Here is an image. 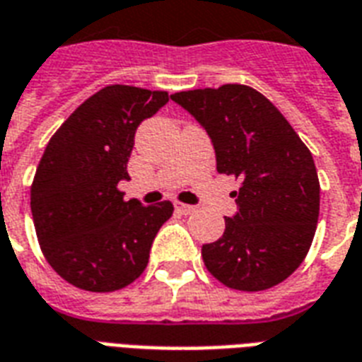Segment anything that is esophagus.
Wrapping results in <instances>:
<instances>
[{"label": "esophagus", "instance_id": "34e87169", "mask_svg": "<svg viewBox=\"0 0 362 362\" xmlns=\"http://www.w3.org/2000/svg\"><path fill=\"white\" fill-rule=\"evenodd\" d=\"M174 209H176V213H182V215H192L195 211L194 205H186L180 202H174Z\"/></svg>", "mask_w": 362, "mask_h": 362}]
</instances>
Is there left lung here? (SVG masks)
I'll return each mask as SVG.
<instances>
[{"label": "left lung", "mask_w": 362, "mask_h": 362, "mask_svg": "<svg viewBox=\"0 0 362 362\" xmlns=\"http://www.w3.org/2000/svg\"><path fill=\"white\" fill-rule=\"evenodd\" d=\"M211 138L216 170L242 188L224 234L202 247L203 263L224 286L261 291L303 263L318 222L320 184L313 155L276 107L253 88L224 84L170 95Z\"/></svg>", "instance_id": "obj_1"}]
</instances>
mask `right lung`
<instances>
[{
    "label": "right lung",
    "mask_w": 362,
    "mask_h": 362,
    "mask_svg": "<svg viewBox=\"0 0 362 362\" xmlns=\"http://www.w3.org/2000/svg\"><path fill=\"white\" fill-rule=\"evenodd\" d=\"M168 103L167 92L107 86L61 124L45 147L30 189L40 247L59 276L86 291L132 284L149 263L173 203L124 202L120 180L141 120Z\"/></svg>",
    "instance_id": "right-lung-1"
}]
</instances>
